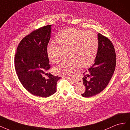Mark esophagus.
<instances>
[{
	"instance_id": "34e87169",
	"label": "esophagus",
	"mask_w": 130,
	"mask_h": 130,
	"mask_svg": "<svg viewBox=\"0 0 130 130\" xmlns=\"http://www.w3.org/2000/svg\"><path fill=\"white\" fill-rule=\"evenodd\" d=\"M67 78H69V79H70V80H71L72 81H73L74 83H76L77 82V81H76V79H72V78H70V77H66Z\"/></svg>"
}]
</instances>
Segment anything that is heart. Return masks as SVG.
I'll return each mask as SVG.
<instances>
[{"mask_svg": "<svg viewBox=\"0 0 130 130\" xmlns=\"http://www.w3.org/2000/svg\"><path fill=\"white\" fill-rule=\"evenodd\" d=\"M55 40L59 46L49 43L47 47L49 60L54 64L57 63L67 52L70 59L54 67L55 73L71 77L80 67L87 68L94 62L99 48V39L94 32L64 29L58 33Z\"/></svg>", "mask_w": 130, "mask_h": 130, "instance_id": "b5f03b06", "label": "heart"}]
</instances>
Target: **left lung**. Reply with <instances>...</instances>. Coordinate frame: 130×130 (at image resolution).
Masks as SVG:
<instances>
[{
	"label": "left lung",
	"instance_id": "left-lung-1",
	"mask_svg": "<svg viewBox=\"0 0 130 130\" xmlns=\"http://www.w3.org/2000/svg\"><path fill=\"white\" fill-rule=\"evenodd\" d=\"M99 48L95 62L83 73L86 91L82 96L89 98L105 89L112 78L116 65V54L110 41L99 33Z\"/></svg>",
	"mask_w": 130,
	"mask_h": 130
}]
</instances>
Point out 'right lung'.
<instances>
[{"instance_id":"obj_1","label":"right lung","mask_w":130,"mask_h":130,"mask_svg":"<svg viewBox=\"0 0 130 130\" xmlns=\"http://www.w3.org/2000/svg\"><path fill=\"white\" fill-rule=\"evenodd\" d=\"M51 26H44L24 37L14 57V67L21 84L30 94L42 98L56 92L57 81L60 78L47 73L51 68L47 47Z\"/></svg>"}]
</instances>
